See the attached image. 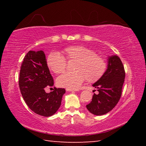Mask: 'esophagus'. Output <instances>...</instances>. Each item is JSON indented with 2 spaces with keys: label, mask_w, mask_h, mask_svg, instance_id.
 <instances>
[{
  "label": "esophagus",
  "mask_w": 146,
  "mask_h": 146,
  "mask_svg": "<svg viewBox=\"0 0 146 146\" xmlns=\"http://www.w3.org/2000/svg\"><path fill=\"white\" fill-rule=\"evenodd\" d=\"M66 91H77L76 90H70V89H66Z\"/></svg>",
  "instance_id": "esophagus-1"
}]
</instances>
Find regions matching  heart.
<instances>
[{
    "mask_svg": "<svg viewBox=\"0 0 146 146\" xmlns=\"http://www.w3.org/2000/svg\"><path fill=\"white\" fill-rule=\"evenodd\" d=\"M62 53L69 61H76V73H64L56 79V84L61 88L76 90L84 82L86 78L90 82L99 80L107 70V62L102 56L97 55L93 49L83 46H70ZM58 52H52L47 58V65L56 74L65 70L67 62Z\"/></svg>",
    "mask_w": 146,
    "mask_h": 146,
    "instance_id": "1",
    "label": "heart"
}]
</instances>
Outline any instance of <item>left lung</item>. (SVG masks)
<instances>
[{"label": "left lung", "mask_w": 146, "mask_h": 146, "mask_svg": "<svg viewBox=\"0 0 146 146\" xmlns=\"http://www.w3.org/2000/svg\"><path fill=\"white\" fill-rule=\"evenodd\" d=\"M108 67L105 73L92 85L98 91L94 93L92 100L86 105L88 110L95 115H105L117 104L122 95L125 79V71L117 55L108 57Z\"/></svg>", "instance_id": "1"}]
</instances>
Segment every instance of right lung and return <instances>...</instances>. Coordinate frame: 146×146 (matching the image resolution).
<instances>
[{
    "instance_id": "obj_1",
    "label": "right lung",
    "mask_w": 146,
    "mask_h": 146,
    "mask_svg": "<svg viewBox=\"0 0 146 146\" xmlns=\"http://www.w3.org/2000/svg\"><path fill=\"white\" fill-rule=\"evenodd\" d=\"M19 84L26 104L34 113L43 117H50L57 111L66 90L54 88L47 93L44 88L54 85L45 53L43 51H29L21 67Z\"/></svg>"
}]
</instances>
